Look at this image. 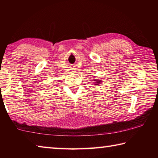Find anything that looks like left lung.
I'll use <instances>...</instances> for the list:
<instances>
[{
    "instance_id": "left-lung-1",
    "label": "left lung",
    "mask_w": 158,
    "mask_h": 158,
    "mask_svg": "<svg viewBox=\"0 0 158 158\" xmlns=\"http://www.w3.org/2000/svg\"><path fill=\"white\" fill-rule=\"evenodd\" d=\"M94 81H95L94 85H99V84H100V83H101L100 80H94Z\"/></svg>"
}]
</instances>
